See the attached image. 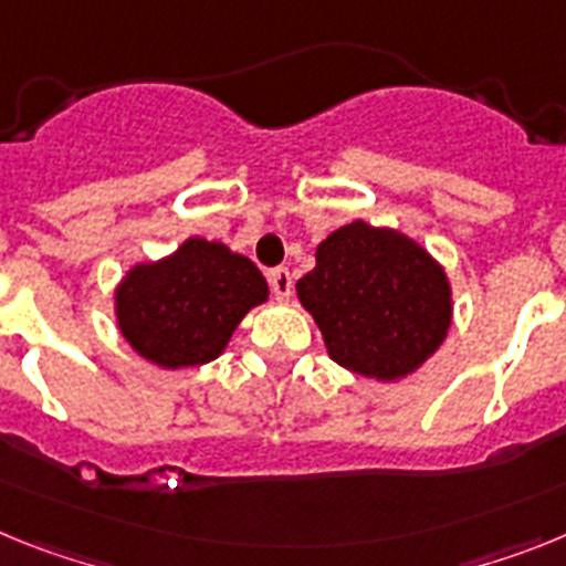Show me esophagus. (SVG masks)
<instances>
[{
  "label": "esophagus",
  "instance_id": "esophagus-1",
  "mask_svg": "<svg viewBox=\"0 0 566 566\" xmlns=\"http://www.w3.org/2000/svg\"><path fill=\"white\" fill-rule=\"evenodd\" d=\"M270 287H273V293H276V298H290V293H293V273H290L287 268H276L270 270Z\"/></svg>",
  "mask_w": 566,
  "mask_h": 566
}]
</instances>
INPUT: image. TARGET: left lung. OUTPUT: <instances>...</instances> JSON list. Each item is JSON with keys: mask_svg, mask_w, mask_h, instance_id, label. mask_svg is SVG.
<instances>
[{"mask_svg": "<svg viewBox=\"0 0 566 566\" xmlns=\"http://www.w3.org/2000/svg\"><path fill=\"white\" fill-rule=\"evenodd\" d=\"M296 293L333 361L376 381L419 370L453 318L444 268L410 235L361 219L318 244Z\"/></svg>", "mask_w": 566, "mask_h": 566, "instance_id": "1", "label": "left lung"}]
</instances>
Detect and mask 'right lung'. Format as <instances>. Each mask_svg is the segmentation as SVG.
<instances>
[{"label": "right lung", "instance_id": "right-lung-1", "mask_svg": "<svg viewBox=\"0 0 566 566\" xmlns=\"http://www.w3.org/2000/svg\"><path fill=\"white\" fill-rule=\"evenodd\" d=\"M262 302L268 282L248 255L193 235L159 262L127 270L116 287V322L142 358L179 370L213 361Z\"/></svg>", "mask_w": 566, "mask_h": 566}]
</instances>
